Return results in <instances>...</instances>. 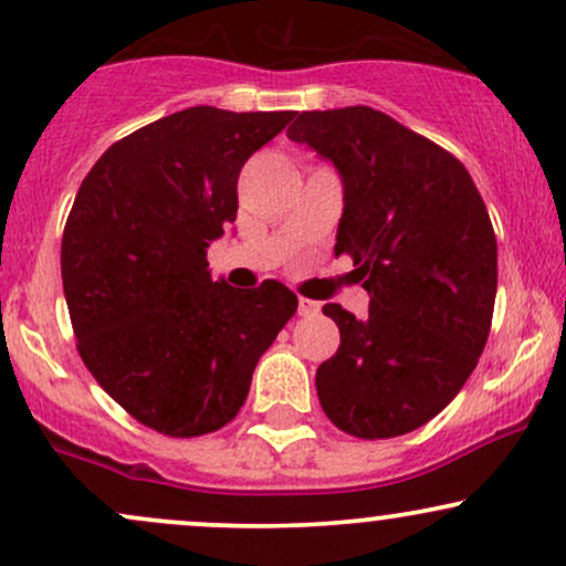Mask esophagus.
<instances>
[{"label":"esophagus","mask_w":566,"mask_h":566,"mask_svg":"<svg viewBox=\"0 0 566 566\" xmlns=\"http://www.w3.org/2000/svg\"><path fill=\"white\" fill-rule=\"evenodd\" d=\"M297 314H301V316H316V314H319V303L308 301V297H297Z\"/></svg>","instance_id":"obj_1"}]
</instances>
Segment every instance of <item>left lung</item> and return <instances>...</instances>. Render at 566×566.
Masks as SVG:
<instances>
[{
  "mask_svg": "<svg viewBox=\"0 0 566 566\" xmlns=\"http://www.w3.org/2000/svg\"><path fill=\"white\" fill-rule=\"evenodd\" d=\"M287 138L343 178L335 255H350L369 314L337 303L333 359L316 369L340 431L391 439L437 418L471 378L497 292V242L482 193L450 151L369 106L303 112Z\"/></svg>",
  "mask_w": 566,
  "mask_h": 566,
  "instance_id": "1",
  "label": "left lung"
}]
</instances>
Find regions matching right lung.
Wrapping results in <instances>:
<instances>
[{"instance_id":"obj_1","label":"right lung","mask_w":566,"mask_h":566,"mask_svg":"<svg viewBox=\"0 0 566 566\" xmlns=\"http://www.w3.org/2000/svg\"><path fill=\"white\" fill-rule=\"evenodd\" d=\"M295 112L193 106L116 140L82 180L61 276L84 367L143 426L205 437L237 418L297 295L212 282L207 247L237 220L244 161Z\"/></svg>"}]
</instances>
